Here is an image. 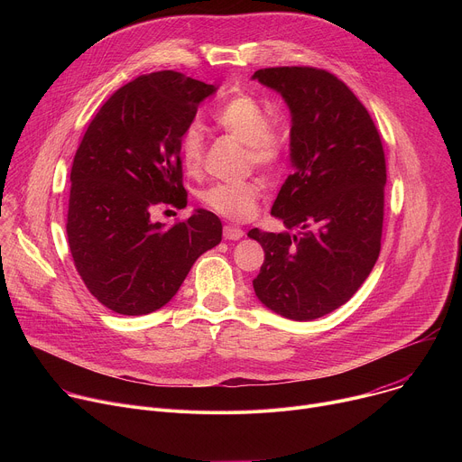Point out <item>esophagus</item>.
I'll use <instances>...</instances> for the list:
<instances>
[{
	"label": "esophagus",
	"instance_id": "esophagus-1",
	"mask_svg": "<svg viewBox=\"0 0 462 462\" xmlns=\"http://www.w3.org/2000/svg\"><path fill=\"white\" fill-rule=\"evenodd\" d=\"M243 236H245L243 228H239V226H236V225H226V226L223 228V237H225V239L237 241V239H241Z\"/></svg>",
	"mask_w": 462,
	"mask_h": 462
}]
</instances>
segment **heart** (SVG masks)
Returning <instances> with one entry per match:
<instances>
[{"mask_svg": "<svg viewBox=\"0 0 462 462\" xmlns=\"http://www.w3.org/2000/svg\"><path fill=\"white\" fill-rule=\"evenodd\" d=\"M216 124L245 144L246 164L265 171L278 170L291 146L289 129L278 120H267V109L254 95L237 93L214 113ZM205 139L197 125L188 127L180 137V162L188 175L197 177L203 170ZM261 197L257 179L241 182H217L201 191V203L228 219H248L255 214Z\"/></svg>", "mask_w": 462, "mask_h": 462, "instance_id": "1", "label": "heart"}]
</instances>
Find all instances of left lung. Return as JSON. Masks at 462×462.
<instances>
[{
  "label": "left lung",
  "instance_id": "left-lung-1",
  "mask_svg": "<svg viewBox=\"0 0 462 462\" xmlns=\"http://www.w3.org/2000/svg\"><path fill=\"white\" fill-rule=\"evenodd\" d=\"M292 113L291 159L273 216L294 234L252 228L265 250L255 296L296 321L333 312L362 287L380 254L385 155L356 95L333 73L309 65L254 73Z\"/></svg>",
  "mask_w": 462,
  "mask_h": 462
}]
</instances>
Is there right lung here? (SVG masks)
I'll return each mask as SVG.
<instances>
[{"label": "right lung", "mask_w": 462, "mask_h": 462, "mask_svg": "<svg viewBox=\"0 0 462 462\" xmlns=\"http://www.w3.org/2000/svg\"><path fill=\"white\" fill-rule=\"evenodd\" d=\"M216 86L177 71L116 89L88 125L71 168L68 243L88 291L109 310L143 316L166 305L223 225L195 210L171 226L155 207L184 208L180 137Z\"/></svg>", "instance_id": "add662e5"}]
</instances>
